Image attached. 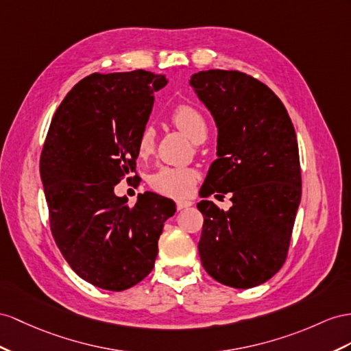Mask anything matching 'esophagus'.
I'll use <instances>...</instances> for the list:
<instances>
[{
  "label": "esophagus",
  "instance_id": "esophagus-1",
  "mask_svg": "<svg viewBox=\"0 0 351 351\" xmlns=\"http://www.w3.org/2000/svg\"><path fill=\"white\" fill-rule=\"evenodd\" d=\"M191 204H193L191 202H186V200H178V202H176V209H178V210H182V209L190 208Z\"/></svg>",
  "mask_w": 351,
  "mask_h": 351
}]
</instances>
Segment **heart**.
Here are the masks:
<instances>
[{
    "label": "heart",
    "mask_w": 351,
    "mask_h": 351,
    "mask_svg": "<svg viewBox=\"0 0 351 351\" xmlns=\"http://www.w3.org/2000/svg\"><path fill=\"white\" fill-rule=\"evenodd\" d=\"M170 120L176 128L185 133L195 143H202L208 138V123L203 114L195 106L188 104H179L170 114ZM156 147V132L149 125L143 128L139 138L136 151L141 158L152 154ZM197 181V172L186 167H169L165 166L152 173L148 184L152 190L169 197H185L193 191Z\"/></svg>",
    "instance_id": "b5f03b06"
}]
</instances>
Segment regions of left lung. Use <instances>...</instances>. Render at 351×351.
<instances>
[{
  "instance_id": "obj_1",
  "label": "left lung",
  "mask_w": 351,
  "mask_h": 351,
  "mask_svg": "<svg viewBox=\"0 0 351 351\" xmlns=\"http://www.w3.org/2000/svg\"><path fill=\"white\" fill-rule=\"evenodd\" d=\"M190 84L218 128V158L200 195L232 194L227 212L209 200L197 204L202 264L217 282L249 289L271 278L289 249L301 202L293 124L271 88L239 71H200Z\"/></svg>"
}]
</instances>
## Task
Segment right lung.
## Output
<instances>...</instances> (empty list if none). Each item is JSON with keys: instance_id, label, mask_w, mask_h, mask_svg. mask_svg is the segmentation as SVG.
Masks as SVG:
<instances>
[{"instance_id": "right-lung-1", "label": "right lung", "mask_w": 351, "mask_h": 351, "mask_svg": "<svg viewBox=\"0 0 351 351\" xmlns=\"http://www.w3.org/2000/svg\"><path fill=\"white\" fill-rule=\"evenodd\" d=\"M166 84L165 75L143 69L88 75L62 101L44 142L40 173L51 234L69 267L101 289L125 291L151 273L165 221L176 212L154 193L132 208L114 194L136 172L138 138Z\"/></svg>"}]
</instances>
